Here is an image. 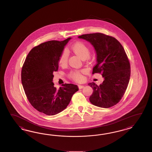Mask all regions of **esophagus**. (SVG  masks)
<instances>
[{
	"label": "esophagus",
	"instance_id": "1",
	"mask_svg": "<svg viewBox=\"0 0 152 152\" xmlns=\"http://www.w3.org/2000/svg\"><path fill=\"white\" fill-rule=\"evenodd\" d=\"M78 87L80 89H81V88H83L84 86H83V85H78Z\"/></svg>",
	"mask_w": 152,
	"mask_h": 152
}]
</instances>
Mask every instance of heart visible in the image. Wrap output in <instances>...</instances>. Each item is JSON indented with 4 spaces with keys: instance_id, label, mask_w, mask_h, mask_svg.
Instances as JSON below:
<instances>
[{
    "instance_id": "1",
    "label": "heart",
    "mask_w": 152,
    "mask_h": 152,
    "mask_svg": "<svg viewBox=\"0 0 152 152\" xmlns=\"http://www.w3.org/2000/svg\"><path fill=\"white\" fill-rule=\"evenodd\" d=\"M71 50L75 55L79 56L83 60L88 59L90 55V48L83 42H77L71 47ZM68 61V53L64 51L60 56L59 63L61 65H66ZM83 70H74L69 74L70 78L76 81H81L83 80L82 73Z\"/></svg>"
}]
</instances>
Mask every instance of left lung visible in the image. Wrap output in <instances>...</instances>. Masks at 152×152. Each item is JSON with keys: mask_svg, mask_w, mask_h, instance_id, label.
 <instances>
[{"mask_svg": "<svg viewBox=\"0 0 152 152\" xmlns=\"http://www.w3.org/2000/svg\"><path fill=\"white\" fill-rule=\"evenodd\" d=\"M89 42L96 53L92 74L100 73L104 80L100 85L91 83L93 93L89 100L95 106L108 108L117 104L124 95L130 76V65L123 47L115 38L101 33L78 36Z\"/></svg>", "mask_w": 152, "mask_h": 152, "instance_id": "obj_1", "label": "left lung"}]
</instances>
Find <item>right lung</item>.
Segmentation results:
<instances>
[{"instance_id":"add662e5","label":"right lung","mask_w":152,"mask_h":152,"mask_svg":"<svg viewBox=\"0 0 152 152\" xmlns=\"http://www.w3.org/2000/svg\"><path fill=\"white\" fill-rule=\"evenodd\" d=\"M71 39L50 41L34 47L22 69L21 80L28 101L46 115H56L64 110L78 90L77 86L72 83L62 84L57 90L52 82L53 73L58 69L60 56Z\"/></svg>"}]
</instances>
